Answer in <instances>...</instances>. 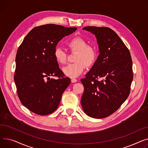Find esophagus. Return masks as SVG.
Segmentation results:
<instances>
[{"label":"esophagus","instance_id":"1","mask_svg":"<svg viewBox=\"0 0 148 148\" xmlns=\"http://www.w3.org/2000/svg\"><path fill=\"white\" fill-rule=\"evenodd\" d=\"M76 81H77L76 79H75V78H72V79H71V82H72V83H75V82H76Z\"/></svg>","mask_w":148,"mask_h":148}]
</instances>
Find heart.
<instances>
[{
	"mask_svg": "<svg viewBox=\"0 0 148 148\" xmlns=\"http://www.w3.org/2000/svg\"><path fill=\"white\" fill-rule=\"evenodd\" d=\"M68 47L72 51L77 52L74 61L75 63L69 64L63 68L64 75L69 77H76L81 75L86 67L92 66L95 62L97 57V51L94 46L87 45L86 40L81 37H75L67 43ZM54 57L56 62L63 64L66 62L65 52L60 48L54 51Z\"/></svg>",
	"mask_w": 148,
	"mask_h": 148,
	"instance_id": "1",
	"label": "heart"
}]
</instances>
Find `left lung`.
<instances>
[{
	"label": "left lung",
	"instance_id": "8db88e82",
	"mask_svg": "<svg viewBox=\"0 0 148 148\" xmlns=\"http://www.w3.org/2000/svg\"><path fill=\"white\" fill-rule=\"evenodd\" d=\"M83 30L95 35L99 55L86 77L81 80L84 86L81 105L89 116L106 118L116 111L128 97L133 78L131 55L111 29L88 26ZM99 77L102 79L97 80Z\"/></svg>",
	"mask_w": 148,
	"mask_h": 148
}]
</instances>
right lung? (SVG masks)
<instances>
[{
  "mask_svg": "<svg viewBox=\"0 0 148 148\" xmlns=\"http://www.w3.org/2000/svg\"><path fill=\"white\" fill-rule=\"evenodd\" d=\"M56 24L33 28L16 52L14 81L21 103L34 114L47 115L58 108L71 83L54 57L57 43L76 30ZM57 76V80L50 76Z\"/></svg>",
  "mask_w": 148,
  "mask_h": 148,
  "instance_id": "add662e5",
  "label": "right lung"
}]
</instances>
